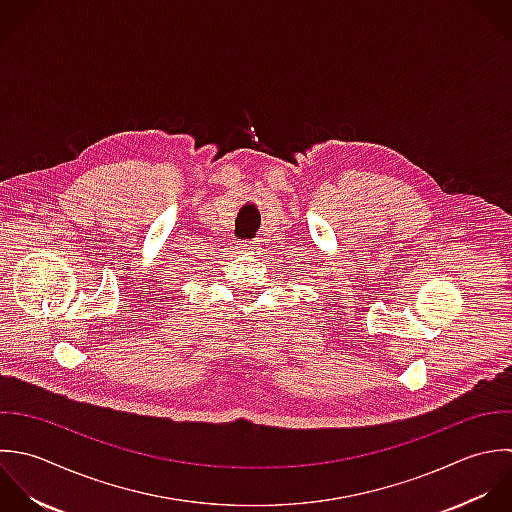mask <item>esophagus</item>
Here are the masks:
<instances>
[{"label":"esophagus","mask_w":512,"mask_h":512,"mask_svg":"<svg viewBox=\"0 0 512 512\" xmlns=\"http://www.w3.org/2000/svg\"><path fill=\"white\" fill-rule=\"evenodd\" d=\"M257 245H259V241H239V249H243V251H253V249H257Z\"/></svg>","instance_id":"esophagus-1"}]
</instances>
